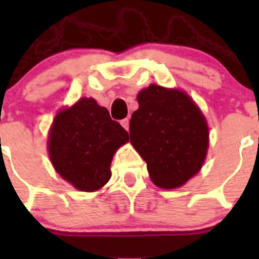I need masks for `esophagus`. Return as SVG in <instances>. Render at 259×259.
Instances as JSON below:
<instances>
[{
	"label": "esophagus",
	"instance_id": "34e87169",
	"mask_svg": "<svg viewBox=\"0 0 259 259\" xmlns=\"http://www.w3.org/2000/svg\"><path fill=\"white\" fill-rule=\"evenodd\" d=\"M120 124L123 125V127L125 128V130H130V120H128V118H125V119H123V120H120Z\"/></svg>",
	"mask_w": 259,
	"mask_h": 259
}]
</instances>
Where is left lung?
<instances>
[{
    "label": "left lung",
    "instance_id": "left-lung-1",
    "mask_svg": "<svg viewBox=\"0 0 259 259\" xmlns=\"http://www.w3.org/2000/svg\"><path fill=\"white\" fill-rule=\"evenodd\" d=\"M137 102L130 122L131 144L148 164L155 185L178 188L205 161L206 120L189 96L176 89L152 84L139 93Z\"/></svg>",
    "mask_w": 259,
    "mask_h": 259
}]
</instances>
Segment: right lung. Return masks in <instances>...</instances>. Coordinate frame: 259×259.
Here are the masks:
<instances>
[{
    "instance_id": "1",
    "label": "right lung",
    "mask_w": 259,
    "mask_h": 259,
    "mask_svg": "<svg viewBox=\"0 0 259 259\" xmlns=\"http://www.w3.org/2000/svg\"><path fill=\"white\" fill-rule=\"evenodd\" d=\"M128 140V132L110 118L106 107L93 98H81L57 114L48 148L63 179L79 191L93 192L109 182L114 153Z\"/></svg>"
}]
</instances>
